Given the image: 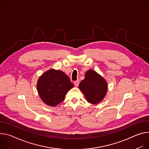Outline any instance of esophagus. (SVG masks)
<instances>
[{"label": "esophagus", "instance_id": "1", "mask_svg": "<svg viewBox=\"0 0 149 149\" xmlns=\"http://www.w3.org/2000/svg\"><path fill=\"white\" fill-rule=\"evenodd\" d=\"M74 84L76 86H78L79 85V80H75L74 81Z\"/></svg>", "mask_w": 149, "mask_h": 149}]
</instances>
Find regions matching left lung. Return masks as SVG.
I'll return each instance as SVG.
<instances>
[{
    "label": "left lung",
    "instance_id": "obj_1",
    "mask_svg": "<svg viewBox=\"0 0 149 149\" xmlns=\"http://www.w3.org/2000/svg\"><path fill=\"white\" fill-rule=\"evenodd\" d=\"M79 88L85 95L87 101L92 104L101 102L107 92L106 81L92 70L87 71L85 79L81 81Z\"/></svg>",
    "mask_w": 149,
    "mask_h": 149
}]
</instances>
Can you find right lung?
<instances>
[{
	"instance_id": "obj_1",
	"label": "right lung",
	"mask_w": 149,
	"mask_h": 149,
	"mask_svg": "<svg viewBox=\"0 0 149 149\" xmlns=\"http://www.w3.org/2000/svg\"><path fill=\"white\" fill-rule=\"evenodd\" d=\"M37 86L42 101L49 106L55 107L63 101L73 84L62 71L51 69L39 78Z\"/></svg>"
}]
</instances>
